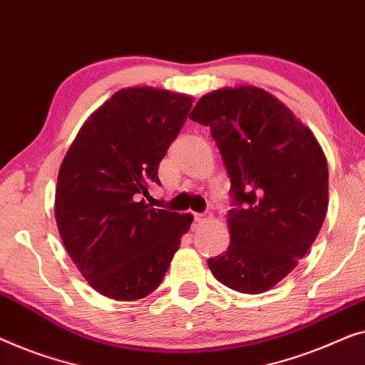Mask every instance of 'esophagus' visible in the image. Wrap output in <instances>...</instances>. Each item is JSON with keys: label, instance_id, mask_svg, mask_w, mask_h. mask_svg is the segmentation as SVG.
I'll use <instances>...</instances> for the list:
<instances>
[{"label": "esophagus", "instance_id": "1", "mask_svg": "<svg viewBox=\"0 0 365 365\" xmlns=\"http://www.w3.org/2000/svg\"><path fill=\"white\" fill-rule=\"evenodd\" d=\"M210 220V217L207 213H195V225H203V223H207Z\"/></svg>", "mask_w": 365, "mask_h": 365}]
</instances>
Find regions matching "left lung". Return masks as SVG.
<instances>
[{
	"instance_id": "left-lung-1",
	"label": "left lung",
	"mask_w": 365,
	"mask_h": 365,
	"mask_svg": "<svg viewBox=\"0 0 365 365\" xmlns=\"http://www.w3.org/2000/svg\"><path fill=\"white\" fill-rule=\"evenodd\" d=\"M190 119L212 129L236 202L228 250L208 268L230 289L261 294L296 268L319 235L329 205L324 152L309 127L261 87L207 92Z\"/></svg>"
}]
</instances>
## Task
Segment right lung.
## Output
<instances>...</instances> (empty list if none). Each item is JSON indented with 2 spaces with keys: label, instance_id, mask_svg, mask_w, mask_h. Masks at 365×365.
<instances>
[{
  "label": "right lung",
  "instance_id": "1",
  "mask_svg": "<svg viewBox=\"0 0 365 365\" xmlns=\"http://www.w3.org/2000/svg\"><path fill=\"white\" fill-rule=\"evenodd\" d=\"M193 97L124 87L82 124L61 163L54 217L73 263L91 287L117 301L142 299L162 283L193 217L148 207L162 158Z\"/></svg>",
  "mask_w": 365,
  "mask_h": 365
}]
</instances>
